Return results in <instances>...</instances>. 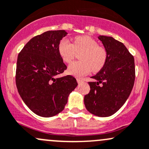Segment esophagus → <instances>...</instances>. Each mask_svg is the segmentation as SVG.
I'll list each match as a JSON object with an SVG mask.
<instances>
[{"label": "esophagus", "instance_id": "esophagus-1", "mask_svg": "<svg viewBox=\"0 0 149 149\" xmlns=\"http://www.w3.org/2000/svg\"><path fill=\"white\" fill-rule=\"evenodd\" d=\"M77 82H78V84H82V83H84V80L81 79H77Z\"/></svg>", "mask_w": 149, "mask_h": 149}]
</instances>
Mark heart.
<instances>
[{
    "label": "heart",
    "instance_id": "heart-1",
    "mask_svg": "<svg viewBox=\"0 0 149 149\" xmlns=\"http://www.w3.org/2000/svg\"><path fill=\"white\" fill-rule=\"evenodd\" d=\"M58 51L61 58L65 63H69L76 56V52L80 54V61L72 63L68 66V73L81 77L91 70L98 72L106 65L108 53L105 48L98 46L96 40L87 36L76 37L73 43L66 38L62 39L59 43Z\"/></svg>",
    "mask_w": 149,
    "mask_h": 149
}]
</instances>
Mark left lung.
Masks as SVG:
<instances>
[{"label": "left lung", "instance_id": "obj_1", "mask_svg": "<svg viewBox=\"0 0 149 149\" xmlns=\"http://www.w3.org/2000/svg\"><path fill=\"white\" fill-rule=\"evenodd\" d=\"M108 53L104 67L88 82L91 90L84 96V104L91 113L108 117L122 107L130 95L135 81L134 56L121 42L113 37L99 36Z\"/></svg>", "mask_w": 149, "mask_h": 149}]
</instances>
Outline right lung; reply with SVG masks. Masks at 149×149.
I'll use <instances>...</instances> for the list:
<instances>
[{"label": "right lung", "mask_w": 149, "mask_h": 149, "mask_svg": "<svg viewBox=\"0 0 149 149\" xmlns=\"http://www.w3.org/2000/svg\"><path fill=\"white\" fill-rule=\"evenodd\" d=\"M64 30L36 36L23 47L17 60L15 83L23 102L34 113L51 117L61 112L78 86L72 76L57 78L67 68L58 51Z\"/></svg>", "instance_id": "right-lung-1"}]
</instances>
